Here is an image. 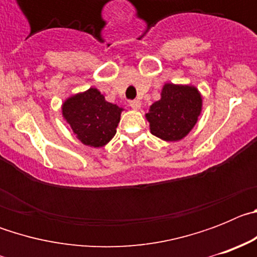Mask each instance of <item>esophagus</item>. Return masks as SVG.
<instances>
[{
    "mask_svg": "<svg viewBox=\"0 0 257 257\" xmlns=\"http://www.w3.org/2000/svg\"><path fill=\"white\" fill-rule=\"evenodd\" d=\"M130 106L133 109H135V110H138V109H140V106H142V101L140 100H131L130 101Z\"/></svg>",
    "mask_w": 257,
    "mask_h": 257,
    "instance_id": "obj_1",
    "label": "esophagus"
}]
</instances>
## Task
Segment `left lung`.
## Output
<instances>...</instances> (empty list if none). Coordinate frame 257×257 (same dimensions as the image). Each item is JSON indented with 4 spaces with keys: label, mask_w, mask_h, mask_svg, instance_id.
<instances>
[{
    "label": "left lung",
    "mask_w": 257,
    "mask_h": 257,
    "mask_svg": "<svg viewBox=\"0 0 257 257\" xmlns=\"http://www.w3.org/2000/svg\"><path fill=\"white\" fill-rule=\"evenodd\" d=\"M202 110V97L193 86L166 83L161 100L152 104L147 119L151 133L166 142H178L190 133Z\"/></svg>",
    "instance_id": "8db88e82"
}]
</instances>
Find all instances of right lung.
<instances>
[{"label": "right lung", "instance_id": "obj_1", "mask_svg": "<svg viewBox=\"0 0 257 257\" xmlns=\"http://www.w3.org/2000/svg\"><path fill=\"white\" fill-rule=\"evenodd\" d=\"M61 110L81 143L99 148L115 135L123 109L108 103L99 90L91 87L67 99Z\"/></svg>", "mask_w": 257, "mask_h": 257}]
</instances>
